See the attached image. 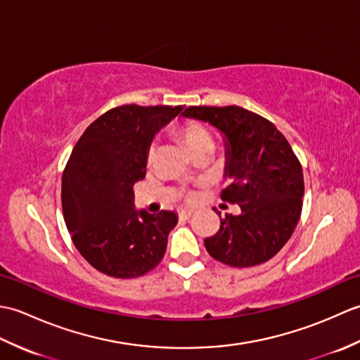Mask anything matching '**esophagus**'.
Masks as SVG:
<instances>
[{
	"label": "esophagus",
	"mask_w": 360,
	"mask_h": 360,
	"mask_svg": "<svg viewBox=\"0 0 360 360\" xmlns=\"http://www.w3.org/2000/svg\"><path fill=\"white\" fill-rule=\"evenodd\" d=\"M193 213H195L193 210L184 209V210H181V212H179V218H182V219H188V218H192Z\"/></svg>",
	"instance_id": "obj_1"
}]
</instances>
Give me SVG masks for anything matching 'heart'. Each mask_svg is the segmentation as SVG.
Returning a JSON list of instances; mask_svg holds the SVG:
<instances>
[{
    "label": "heart",
    "mask_w": 360,
    "mask_h": 360,
    "mask_svg": "<svg viewBox=\"0 0 360 360\" xmlns=\"http://www.w3.org/2000/svg\"><path fill=\"white\" fill-rule=\"evenodd\" d=\"M173 133L178 139L186 145L187 150L192 153H196L202 147H207L212 145V137L201 122L196 120H186L181 122V124H176L173 127ZM153 159H155V145H150L147 150V162L151 164Z\"/></svg>",
    "instance_id": "1"
}]
</instances>
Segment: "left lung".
I'll list each match as a JSON object with an SVG mask.
<instances>
[{
    "instance_id": "1",
    "label": "left lung",
    "mask_w": 360,
    "mask_h": 360,
    "mask_svg": "<svg viewBox=\"0 0 360 360\" xmlns=\"http://www.w3.org/2000/svg\"><path fill=\"white\" fill-rule=\"evenodd\" d=\"M226 136V178L221 200L238 204L219 231L204 240L209 254L232 267L257 266L285 246L300 219L302 164L271 120L241 106H188L182 112Z\"/></svg>"
}]
</instances>
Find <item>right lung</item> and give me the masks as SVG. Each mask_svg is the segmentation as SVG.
Masks as SVG:
<instances>
[{"instance_id":"1","label":"right lung","mask_w":360,"mask_h":360,"mask_svg":"<svg viewBox=\"0 0 360 360\" xmlns=\"http://www.w3.org/2000/svg\"><path fill=\"white\" fill-rule=\"evenodd\" d=\"M182 106L124 105L102 114L75 143L62 176V207L74 246L98 272L136 278L155 269L178 223L174 212L134 209L153 136Z\"/></svg>"}]
</instances>
